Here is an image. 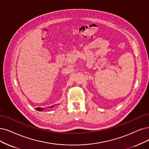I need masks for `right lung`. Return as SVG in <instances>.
<instances>
[{
    "label": "right lung",
    "mask_w": 149,
    "mask_h": 149,
    "mask_svg": "<svg viewBox=\"0 0 149 149\" xmlns=\"http://www.w3.org/2000/svg\"><path fill=\"white\" fill-rule=\"evenodd\" d=\"M53 106H51L50 107H53ZM36 110H37V111H43V108H41V107H37V108H36V109H35Z\"/></svg>",
    "instance_id": "right-lung-1"
}]
</instances>
